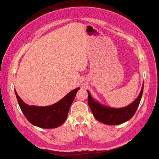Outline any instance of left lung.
I'll list each match as a JSON object with an SVG mask.
<instances>
[{"mask_svg":"<svg viewBox=\"0 0 159 159\" xmlns=\"http://www.w3.org/2000/svg\"><path fill=\"white\" fill-rule=\"evenodd\" d=\"M143 90V84L138 98L129 105L122 108H112L102 105L94 101L89 90L88 104L95 118L106 125H117L130 120L134 115L140 102Z\"/></svg>","mask_w":159,"mask_h":159,"instance_id":"obj_1","label":"left lung"}]
</instances>
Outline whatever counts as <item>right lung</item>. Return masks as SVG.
<instances>
[{"label": "right lung", "mask_w": 159, "mask_h": 159, "mask_svg": "<svg viewBox=\"0 0 159 159\" xmlns=\"http://www.w3.org/2000/svg\"><path fill=\"white\" fill-rule=\"evenodd\" d=\"M79 87L72 90L55 104L48 106H30L15 94L19 107L28 121L32 125L42 128H55L61 126L66 120L71 104Z\"/></svg>", "instance_id": "add662e5"}]
</instances>
